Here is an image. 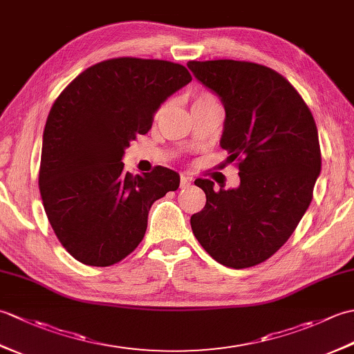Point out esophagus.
<instances>
[{
  "instance_id": "esophagus-1",
  "label": "esophagus",
  "mask_w": 354,
  "mask_h": 354,
  "mask_svg": "<svg viewBox=\"0 0 354 354\" xmlns=\"http://www.w3.org/2000/svg\"><path fill=\"white\" fill-rule=\"evenodd\" d=\"M192 181H193V179L190 176L183 175L181 176V184H179V185H181V189H187V187L192 185Z\"/></svg>"
}]
</instances>
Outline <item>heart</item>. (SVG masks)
<instances>
[{
  "mask_svg": "<svg viewBox=\"0 0 354 354\" xmlns=\"http://www.w3.org/2000/svg\"><path fill=\"white\" fill-rule=\"evenodd\" d=\"M198 104H219L217 100L212 94H199L196 99H194L193 106H198Z\"/></svg>",
  "mask_w": 354,
  "mask_h": 354,
  "instance_id": "b5f03b06",
  "label": "heart"
}]
</instances>
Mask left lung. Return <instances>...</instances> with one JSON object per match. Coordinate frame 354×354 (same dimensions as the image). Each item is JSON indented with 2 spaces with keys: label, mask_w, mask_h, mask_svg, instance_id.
Returning <instances> with one entry per match:
<instances>
[{
  "label": "left lung",
  "mask_w": 354,
  "mask_h": 354,
  "mask_svg": "<svg viewBox=\"0 0 354 354\" xmlns=\"http://www.w3.org/2000/svg\"><path fill=\"white\" fill-rule=\"evenodd\" d=\"M187 66L223 104L221 147L240 176L228 190L194 181L207 204L192 216L193 234L221 265L255 266L288 242L310 205L321 171L317 124L297 89L268 66L230 59Z\"/></svg>",
  "instance_id": "left-lung-1"
}]
</instances>
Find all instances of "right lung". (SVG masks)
I'll list each match as a JSON object with an SVG mask.
<instances>
[{"label": "right lung", "mask_w": 354, "mask_h": 354, "mask_svg": "<svg viewBox=\"0 0 354 354\" xmlns=\"http://www.w3.org/2000/svg\"><path fill=\"white\" fill-rule=\"evenodd\" d=\"M192 82L185 66L117 57L89 66L66 86L45 123L39 190L59 242L88 266H111L145 237L149 209L175 192L167 167L132 175L123 156L152 127L161 104Z\"/></svg>", "instance_id": "add662e5"}]
</instances>
